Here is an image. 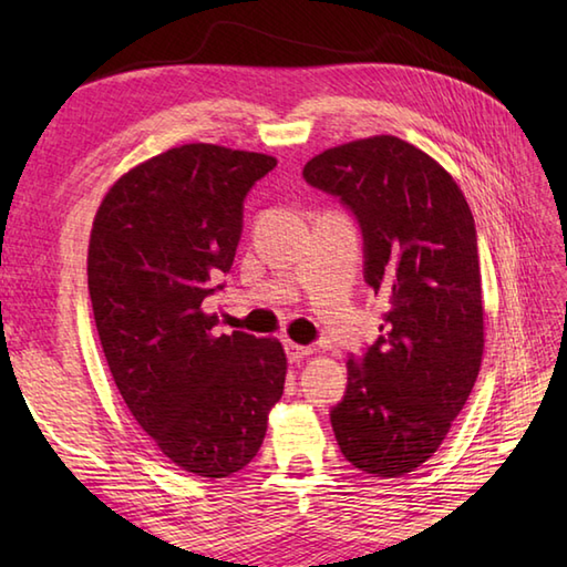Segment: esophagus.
<instances>
[{
    "label": "esophagus",
    "instance_id": "34e87169",
    "mask_svg": "<svg viewBox=\"0 0 567 567\" xmlns=\"http://www.w3.org/2000/svg\"><path fill=\"white\" fill-rule=\"evenodd\" d=\"M285 351H287V358H290L292 363H299V360H305L307 355L315 353V348H311V346H299V343H292V341H285Z\"/></svg>",
    "mask_w": 567,
    "mask_h": 567
}]
</instances>
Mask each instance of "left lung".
<instances>
[{
    "instance_id": "1",
    "label": "left lung",
    "mask_w": 567,
    "mask_h": 567,
    "mask_svg": "<svg viewBox=\"0 0 567 567\" xmlns=\"http://www.w3.org/2000/svg\"><path fill=\"white\" fill-rule=\"evenodd\" d=\"M302 175L355 214L365 282L388 305L375 346L348 360L336 441L363 473L402 477L439 451L483 365L473 212L443 165L396 136L323 151Z\"/></svg>"
}]
</instances>
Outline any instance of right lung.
I'll list each match as a JSON object with an SVG mask.
<instances>
[{
    "mask_svg": "<svg viewBox=\"0 0 567 567\" xmlns=\"http://www.w3.org/2000/svg\"><path fill=\"white\" fill-rule=\"evenodd\" d=\"M275 165L185 143L118 177L92 224L87 287L106 365L158 451L199 477L256 457L285 390L282 343L214 336L202 305L231 270L248 189Z\"/></svg>",
    "mask_w": 567,
    "mask_h": 567,
    "instance_id": "add662e5",
    "label": "right lung"
}]
</instances>
